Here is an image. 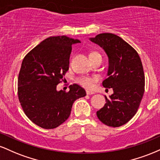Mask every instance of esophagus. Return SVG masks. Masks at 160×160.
<instances>
[{
  "mask_svg": "<svg viewBox=\"0 0 160 160\" xmlns=\"http://www.w3.org/2000/svg\"><path fill=\"white\" fill-rule=\"evenodd\" d=\"M86 94H87V95H93V94H95V92H90L89 90H86Z\"/></svg>",
  "mask_w": 160,
  "mask_h": 160,
  "instance_id": "1",
  "label": "esophagus"
}]
</instances>
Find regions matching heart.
Returning a JSON list of instances; mask_svg holds the SVG:
<instances>
[{
    "label": "heart",
    "mask_w": 160,
    "mask_h": 160,
    "mask_svg": "<svg viewBox=\"0 0 160 160\" xmlns=\"http://www.w3.org/2000/svg\"><path fill=\"white\" fill-rule=\"evenodd\" d=\"M99 55L100 54L96 52H91L90 55H89V58L99 56ZM95 80H96V78H91V77H82V78H80L78 79V82L79 84H80V85L83 86L86 89H91L93 87V83H94Z\"/></svg>",
    "instance_id": "b5f03b06"
}]
</instances>
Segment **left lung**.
I'll list each match as a JSON object with an SVG mask.
<instances>
[{"label":"left lung","mask_w":160,"mask_h":160,"mask_svg":"<svg viewBox=\"0 0 160 160\" xmlns=\"http://www.w3.org/2000/svg\"><path fill=\"white\" fill-rule=\"evenodd\" d=\"M102 47L108 58V78L102 85L113 93L97 111L98 120L111 127L126 124L135 116L144 92L145 79L138 54L120 37L111 33L89 38Z\"/></svg>","instance_id":"obj_1"}]
</instances>
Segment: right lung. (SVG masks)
I'll list each match as a JSON object with an SVG mask.
<instances>
[{
    "label": "right lung",
    "mask_w": 160,
    "mask_h": 160,
    "mask_svg": "<svg viewBox=\"0 0 160 160\" xmlns=\"http://www.w3.org/2000/svg\"><path fill=\"white\" fill-rule=\"evenodd\" d=\"M78 43L67 36L50 37L24 58L18 79L19 100L29 120L40 127H58L69 117L75 101L86 96L78 84L70 86L68 92L56 89L68 71L71 47Z\"/></svg>",
    "instance_id": "right-lung-1"
}]
</instances>
